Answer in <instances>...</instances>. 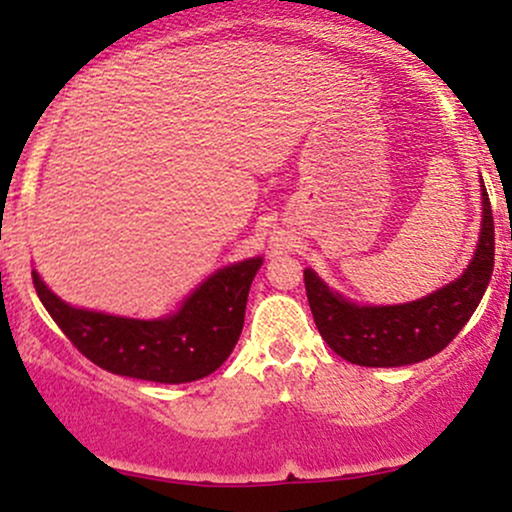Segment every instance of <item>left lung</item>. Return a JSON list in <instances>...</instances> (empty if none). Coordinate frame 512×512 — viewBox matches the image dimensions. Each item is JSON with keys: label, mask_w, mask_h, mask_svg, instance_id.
<instances>
[{"label": "left lung", "mask_w": 512, "mask_h": 512, "mask_svg": "<svg viewBox=\"0 0 512 512\" xmlns=\"http://www.w3.org/2000/svg\"><path fill=\"white\" fill-rule=\"evenodd\" d=\"M493 273V215L481 179V229L462 275L426 297L401 304L348 300L304 268V287L314 321L333 353L363 367H401L438 355L479 307Z\"/></svg>", "instance_id": "1"}]
</instances>
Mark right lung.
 <instances>
[{"label": "right lung", "instance_id": "obj_1", "mask_svg": "<svg viewBox=\"0 0 512 512\" xmlns=\"http://www.w3.org/2000/svg\"><path fill=\"white\" fill-rule=\"evenodd\" d=\"M261 266L263 256L229 263L183 297L176 312L157 319L72 307L38 271L33 285L55 324L94 365L132 380L183 384L212 375L237 346L249 287Z\"/></svg>", "mask_w": 512, "mask_h": 512}]
</instances>
